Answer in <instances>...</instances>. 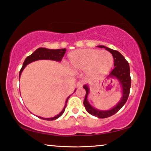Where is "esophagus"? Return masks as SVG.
Instances as JSON below:
<instances>
[{"label": "esophagus", "instance_id": "34e87169", "mask_svg": "<svg viewBox=\"0 0 151 151\" xmlns=\"http://www.w3.org/2000/svg\"><path fill=\"white\" fill-rule=\"evenodd\" d=\"M83 81H79L77 82V88H81V87L83 86Z\"/></svg>", "mask_w": 151, "mask_h": 151}]
</instances>
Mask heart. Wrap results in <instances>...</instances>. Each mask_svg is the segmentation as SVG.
Wrapping results in <instances>:
<instances>
[{
	"mask_svg": "<svg viewBox=\"0 0 151 151\" xmlns=\"http://www.w3.org/2000/svg\"><path fill=\"white\" fill-rule=\"evenodd\" d=\"M69 62L74 71H84L89 76L100 77L111 70L114 58L110 52L96 49H81L69 55Z\"/></svg>",
	"mask_w": 151,
	"mask_h": 151,
	"instance_id": "b5f03b06",
	"label": "heart"
}]
</instances>
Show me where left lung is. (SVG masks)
Here are the masks:
<instances>
[{
    "mask_svg": "<svg viewBox=\"0 0 151 151\" xmlns=\"http://www.w3.org/2000/svg\"><path fill=\"white\" fill-rule=\"evenodd\" d=\"M99 48H104L108 51L110 52L114 57V68L112 70L107 78H116L120 83V85L122 88V97L120 101L114 106L113 108L109 110H99L96 108L93 107L90 105L89 101H88V94L90 92V89L88 85H84L83 88L86 90V94L85 96V99L83 101V105L86 107V111L90 114L91 115L96 116L99 118H105L110 117L113 116L114 114L120 110L123 107V105L126 103L128 99L129 92H130V88L131 83V79L130 76V68L129 64L122 55L117 50L111 49V48L106 47L105 46H98Z\"/></svg>",
    "mask_w": 151,
    "mask_h": 151,
    "instance_id": "left-lung-1",
    "label": "left lung"
}]
</instances>
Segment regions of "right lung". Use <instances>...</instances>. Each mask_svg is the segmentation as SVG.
Returning <instances> with one entry per match:
<instances>
[{"label":"right lung","mask_w":151,"mask_h":151,"mask_svg":"<svg viewBox=\"0 0 151 151\" xmlns=\"http://www.w3.org/2000/svg\"><path fill=\"white\" fill-rule=\"evenodd\" d=\"M65 50H66L65 48H61V49H48V48H37V49L35 50L32 54L29 55V56H28L26 59H25L24 63H23L22 68H21L20 73H19V78H20L21 74H22V72L23 71V70L24 69V68L26 67L27 65L29 64L30 63L33 62V61H37V60H42V59L53 60V61H58V62H60V61H61V59H62L63 55L65 54ZM75 91L76 90H75V92H75ZM70 96H69L67 98L66 101H65L64 107H63L62 111H61L58 115L55 116V117H52V118H42V117H40V116H38V118L43 119V120H54L60 117L65 111V107H66L68 101Z\"/></svg>","instance_id":"obj_1"}]
</instances>
